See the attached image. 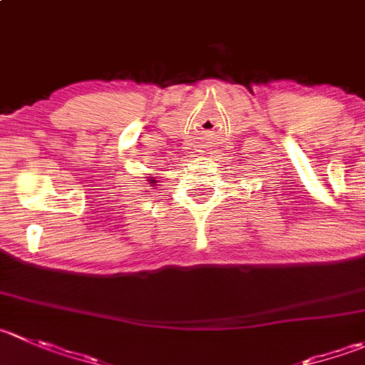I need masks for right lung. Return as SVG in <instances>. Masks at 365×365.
<instances>
[{"mask_svg": "<svg viewBox=\"0 0 365 365\" xmlns=\"http://www.w3.org/2000/svg\"><path fill=\"white\" fill-rule=\"evenodd\" d=\"M148 182H150V183H153V185H155V183H157V180H155V178H151V180H148Z\"/></svg>", "mask_w": 365, "mask_h": 365, "instance_id": "1", "label": "right lung"}]
</instances>
